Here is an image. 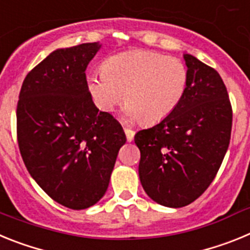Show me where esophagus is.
<instances>
[{
  "mask_svg": "<svg viewBox=\"0 0 250 250\" xmlns=\"http://www.w3.org/2000/svg\"><path fill=\"white\" fill-rule=\"evenodd\" d=\"M124 131H125V135H126V140L127 141H132L134 140V135H135V131L131 129H124Z\"/></svg>",
  "mask_w": 250,
  "mask_h": 250,
  "instance_id": "1",
  "label": "esophagus"
}]
</instances>
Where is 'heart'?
<instances>
[{
    "label": "heart",
    "instance_id": "obj_1",
    "mask_svg": "<svg viewBox=\"0 0 250 250\" xmlns=\"http://www.w3.org/2000/svg\"><path fill=\"white\" fill-rule=\"evenodd\" d=\"M189 72L182 60L149 50H132L110 56L100 75L87 79V90L101 111L109 112L124 94L129 120L155 124L182 103Z\"/></svg>",
    "mask_w": 250,
    "mask_h": 250
}]
</instances>
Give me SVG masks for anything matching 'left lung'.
<instances>
[{"instance_id": "1", "label": "left lung", "mask_w": 250, "mask_h": 250, "mask_svg": "<svg viewBox=\"0 0 250 250\" xmlns=\"http://www.w3.org/2000/svg\"><path fill=\"white\" fill-rule=\"evenodd\" d=\"M189 81L174 112L135 134L139 178L158 204L182 208L211 184L230 141L233 112L222 77L210 66L184 55Z\"/></svg>"}]
</instances>
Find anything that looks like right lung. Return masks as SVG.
Here are the masks:
<instances>
[{
    "label": "right lung",
    "mask_w": 250,
    "mask_h": 250,
    "mask_svg": "<svg viewBox=\"0 0 250 250\" xmlns=\"http://www.w3.org/2000/svg\"><path fill=\"white\" fill-rule=\"evenodd\" d=\"M101 45L57 48L25 77L17 104V140L28 173L50 198L80 210L107 190L126 136L99 111L86 67Z\"/></svg>",
    "instance_id": "add662e5"
}]
</instances>
